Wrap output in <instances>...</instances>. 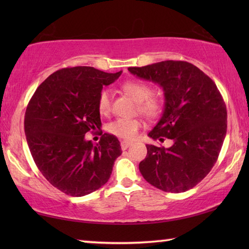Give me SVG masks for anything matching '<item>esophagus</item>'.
Returning <instances> with one entry per match:
<instances>
[{
    "label": "esophagus",
    "mask_w": 249,
    "mask_h": 249,
    "mask_svg": "<svg viewBox=\"0 0 249 249\" xmlns=\"http://www.w3.org/2000/svg\"><path fill=\"white\" fill-rule=\"evenodd\" d=\"M130 145H132V142H127V141H122L121 142V148L123 150L127 149Z\"/></svg>",
    "instance_id": "esophagus-1"
}]
</instances>
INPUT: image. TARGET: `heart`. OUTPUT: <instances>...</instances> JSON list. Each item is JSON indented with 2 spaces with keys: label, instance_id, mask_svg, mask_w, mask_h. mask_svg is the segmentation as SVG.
Segmentation results:
<instances>
[{
  "label": "heart",
  "instance_id": "b5f03b06",
  "mask_svg": "<svg viewBox=\"0 0 249 249\" xmlns=\"http://www.w3.org/2000/svg\"><path fill=\"white\" fill-rule=\"evenodd\" d=\"M122 89L126 94L130 96L135 102L138 103V111L147 119H156L161 114L163 103L158 96H151L153 90L144 82L129 80L122 84ZM98 107L101 114L107 115L111 109V93L108 90H102L99 95ZM142 123L140 120L117 119L108 124V132L115 136L129 141L136 136Z\"/></svg>",
  "mask_w": 249,
  "mask_h": 249
}]
</instances>
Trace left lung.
<instances>
[{
  "mask_svg": "<svg viewBox=\"0 0 249 249\" xmlns=\"http://www.w3.org/2000/svg\"><path fill=\"white\" fill-rule=\"evenodd\" d=\"M128 71L162 88L165 108L148 136L172 141L168 148L146 145L141 174L165 192L188 191L212 169L225 140L227 112L220 91L212 79L187 61L166 60Z\"/></svg>",
  "mask_w": 249,
  "mask_h": 249,
  "instance_id": "1",
  "label": "left lung"
}]
</instances>
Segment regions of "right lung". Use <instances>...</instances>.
Instances as JSON below:
<instances>
[{
    "label": "right lung",
    "mask_w": 249,
    "mask_h": 249,
    "mask_svg": "<svg viewBox=\"0 0 249 249\" xmlns=\"http://www.w3.org/2000/svg\"><path fill=\"white\" fill-rule=\"evenodd\" d=\"M122 74L93 67L56 71L37 88L25 113V134L34 161L54 188L71 196L98 190L121 156L120 142L104 133L96 145L86 140L101 130L99 95Z\"/></svg>",
    "instance_id": "1"
}]
</instances>
